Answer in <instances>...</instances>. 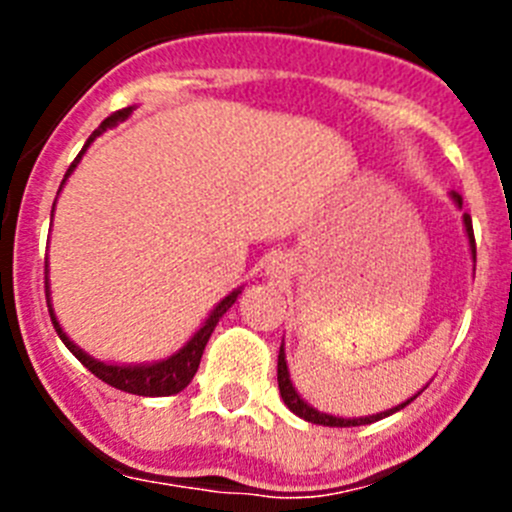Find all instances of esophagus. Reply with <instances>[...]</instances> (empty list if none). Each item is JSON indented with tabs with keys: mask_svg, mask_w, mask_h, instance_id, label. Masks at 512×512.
<instances>
[{
	"mask_svg": "<svg viewBox=\"0 0 512 512\" xmlns=\"http://www.w3.org/2000/svg\"><path fill=\"white\" fill-rule=\"evenodd\" d=\"M279 269H282V266H279V264H271V271H279Z\"/></svg>",
	"mask_w": 512,
	"mask_h": 512,
	"instance_id": "1",
	"label": "esophagus"
}]
</instances>
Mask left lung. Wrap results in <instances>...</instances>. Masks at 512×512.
<instances>
[{
	"label": "left lung",
	"mask_w": 512,
	"mask_h": 512,
	"mask_svg": "<svg viewBox=\"0 0 512 512\" xmlns=\"http://www.w3.org/2000/svg\"><path fill=\"white\" fill-rule=\"evenodd\" d=\"M451 197H454L456 205L461 207V194L459 192H451ZM464 228H467V235H469V246H472V256L477 259V243H474V230H472V217L464 212ZM277 382H279V395H282L284 405H287L289 410L295 415H300L302 420H307V423H318V425H330V428H351V425H369L374 423V420H382L387 418V415L397 413V410H402L405 405H410V402L415 400V397H410L408 402H402V405H397V408L387 410V413H377V415H366V418H336V415H328V413H320V410L310 408L305 400H302L300 395H297V390L292 387V379H289V369H287V359H284V346L279 348V361H277Z\"/></svg>",
	"instance_id": "obj_1"
}]
</instances>
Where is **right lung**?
<instances>
[{
    "mask_svg": "<svg viewBox=\"0 0 512 512\" xmlns=\"http://www.w3.org/2000/svg\"><path fill=\"white\" fill-rule=\"evenodd\" d=\"M133 112V107H125V110H117L115 115H110L107 120L99 125L97 130H94L92 135H89L87 146L81 148V153L87 151L89 143H92L97 135H102L104 130L112 128V125H117V122H122L125 117ZM81 153L76 156L74 164L69 166V171H66V176H63V182L69 179L71 171L76 169V164H79ZM61 182V187H63ZM48 266V264H45ZM238 295H241V289H235V292H230L225 300L217 302L215 310L210 312V318L205 320V325H202L197 333H194L192 338L187 341V346H182L179 351H176L174 356H169V359L164 361H156V364H143V366H117V364H104V361H97L92 359V356H87L84 351H81L79 346H76L74 341H71L66 333H63V328L58 325L56 315H53V307H51V297H48V279H45V300H48V312H51V320H53V328H56L58 338H61L63 343H66V348H69L71 354L76 356V359L81 361V364L87 366L89 372L94 374V377H99L102 382H107L110 387H115V390H122V392H130V395H140V397H169V395H176V392H182L184 387H187L189 382H192V377L197 374V369H200V359H202V351H205L207 341H210L212 330H215L217 320L223 318L225 312L233 307V302L238 300Z\"/></svg>",
    "mask_w": 512,
    "mask_h": 512,
    "instance_id": "1",
    "label": "right lung"
}]
</instances>
